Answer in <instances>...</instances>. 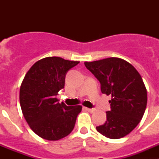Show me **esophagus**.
Segmentation results:
<instances>
[{
  "label": "esophagus",
  "instance_id": "esophagus-1",
  "mask_svg": "<svg viewBox=\"0 0 159 159\" xmlns=\"http://www.w3.org/2000/svg\"><path fill=\"white\" fill-rule=\"evenodd\" d=\"M84 108H85V110H87L88 111L91 112V113H92V112L95 111V109H94V108H88V107H84Z\"/></svg>",
  "mask_w": 159,
  "mask_h": 159
}]
</instances>
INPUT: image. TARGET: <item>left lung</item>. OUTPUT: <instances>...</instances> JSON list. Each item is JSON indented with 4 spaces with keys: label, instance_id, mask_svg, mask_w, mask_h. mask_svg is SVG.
<instances>
[{
    "label": "left lung",
    "instance_id": "obj_1",
    "mask_svg": "<svg viewBox=\"0 0 159 159\" xmlns=\"http://www.w3.org/2000/svg\"><path fill=\"white\" fill-rule=\"evenodd\" d=\"M100 83L102 94L111 95L107 121L96 127L107 138L120 139L141 121L147 103V89L141 75L126 60L116 57L84 63Z\"/></svg>",
    "mask_w": 159,
    "mask_h": 159
}]
</instances>
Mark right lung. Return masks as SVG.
<instances>
[{
	"instance_id": "obj_1",
	"label": "right lung",
	"mask_w": 159,
	"mask_h": 159,
	"mask_svg": "<svg viewBox=\"0 0 159 159\" xmlns=\"http://www.w3.org/2000/svg\"><path fill=\"white\" fill-rule=\"evenodd\" d=\"M80 62L46 57L32 66L20 89V103L29 127L43 139H61L72 131L82 107L67 106L57 99L66 74Z\"/></svg>"
}]
</instances>
